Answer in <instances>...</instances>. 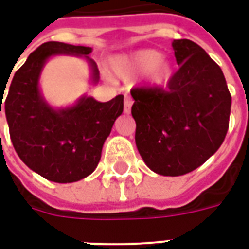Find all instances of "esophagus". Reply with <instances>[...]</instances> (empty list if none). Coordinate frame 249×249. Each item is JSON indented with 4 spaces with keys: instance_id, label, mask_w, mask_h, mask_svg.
I'll use <instances>...</instances> for the list:
<instances>
[{
    "instance_id": "34e87169",
    "label": "esophagus",
    "mask_w": 249,
    "mask_h": 249,
    "mask_svg": "<svg viewBox=\"0 0 249 249\" xmlns=\"http://www.w3.org/2000/svg\"><path fill=\"white\" fill-rule=\"evenodd\" d=\"M132 104H133V101H132V98H130V96H128V94H125V98H124V113H126V114L130 113V108H132Z\"/></svg>"
}]
</instances>
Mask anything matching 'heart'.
Returning a JSON list of instances; mask_svg holds the SVG:
<instances>
[{
	"label": "heart",
	"instance_id": "heart-1",
	"mask_svg": "<svg viewBox=\"0 0 249 249\" xmlns=\"http://www.w3.org/2000/svg\"><path fill=\"white\" fill-rule=\"evenodd\" d=\"M110 68L114 76L124 80L144 74L151 87H162L173 76L172 60L155 49H139L117 56Z\"/></svg>",
	"mask_w": 249,
	"mask_h": 249
}]
</instances>
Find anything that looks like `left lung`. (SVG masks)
<instances>
[{
	"mask_svg": "<svg viewBox=\"0 0 249 249\" xmlns=\"http://www.w3.org/2000/svg\"><path fill=\"white\" fill-rule=\"evenodd\" d=\"M180 66L167 90L136 88V146L146 167L181 176L217 151L228 130L231 94L220 66L191 40H173Z\"/></svg>",
	"mask_w": 249,
	"mask_h": 249,
	"instance_id": "left-lung-1",
	"label": "left lung"
}]
</instances>
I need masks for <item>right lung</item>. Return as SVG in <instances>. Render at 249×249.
Masks as SVG:
<instances>
[{
	"mask_svg": "<svg viewBox=\"0 0 249 249\" xmlns=\"http://www.w3.org/2000/svg\"><path fill=\"white\" fill-rule=\"evenodd\" d=\"M89 46L45 42L14 73L3 103L10 139L19 159L40 176L54 183H74L96 169L114 121L124 110V96L100 103L84 94L69 107L54 108L41 92L40 78L46 62L56 56H76L87 61L90 84L100 80ZM9 80V78H8ZM8 84V82H6Z\"/></svg>",
	"mask_w": 249,
	"mask_h": 249,
	"instance_id": "obj_1",
	"label": "right lung"
}]
</instances>
